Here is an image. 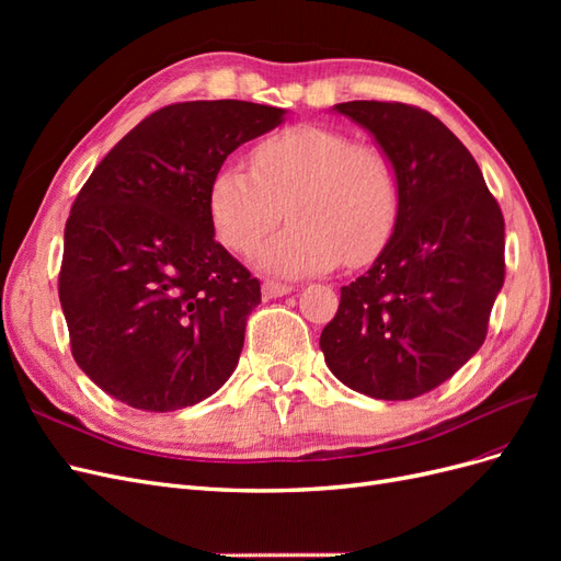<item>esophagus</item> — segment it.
<instances>
[{"label": "esophagus", "instance_id": "1", "mask_svg": "<svg viewBox=\"0 0 561 561\" xmlns=\"http://www.w3.org/2000/svg\"><path fill=\"white\" fill-rule=\"evenodd\" d=\"M293 293V285L287 283H276V280H266L262 285V295L266 299H276V297H283V295H290Z\"/></svg>", "mask_w": 561, "mask_h": 561}]
</instances>
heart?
I'll return each instance as SVG.
<instances>
[{
    "label": "heart",
    "instance_id": "heart-1",
    "mask_svg": "<svg viewBox=\"0 0 561 561\" xmlns=\"http://www.w3.org/2000/svg\"><path fill=\"white\" fill-rule=\"evenodd\" d=\"M252 168L225 161L210 182L208 210L219 243L250 254L283 206L290 225L262 252L280 276H309L371 262L400 215V178L379 147L325 126H293L252 149Z\"/></svg>",
    "mask_w": 561,
    "mask_h": 561
}]
</instances>
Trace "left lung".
I'll return each instance as SVG.
<instances>
[{
	"label": "left lung",
	"mask_w": 561,
	"mask_h": 561,
	"mask_svg": "<svg viewBox=\"0 0 561 561\" xmlns=\"http://www.w3.org/2000/svg\"><path fill=\"white\" fill-rule=\"evenodd\" d=\"M334 110L375 135L393 161L400 215L367 274L342 287L320 348L348 388L412 400L484 344L505 278L503 213L470 151L431 112L379 100Z\"/></svg>",
	"instance_id": "8db88e82"
}]
</instances>
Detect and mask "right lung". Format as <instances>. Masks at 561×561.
<instances>
[{
  "mask_svg": "<svg viewBox=\"0 0 561 561\" xmlns=\"http://www.w3.org/2000/svg\"><path fill=\"white\" fill-rule=\"evenodd\" d=\"M285 110L192 100L157 110L81 186L65 225L60 307L77 365L118 402L173 412L239 365L260 280L215 241L210 182Z\"/></svg>",
  "mask_w": 561,
  "mask_h": 561,
  "instance_id": "1",
  "label": "right lung"
}]
</instances>
